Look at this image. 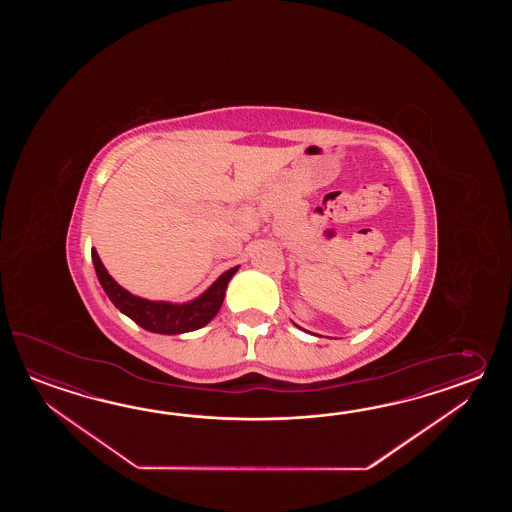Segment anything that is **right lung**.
I'll use <instances>...</instances> for the list:
<instances>
[{
  "label": "right lung",
  "instance_id": "1",
  "mask_svg": "<svg viewBox=\"0 0 512 512\" xmlns=\"http://www.w3.org/2000/svg\"><path fill=\"white\" fill-rule=\"evenodd\" d=\"M91 258H93L98 282L120 313L130 316L135 324H139L144 329L152 333H161V335H181V333L196 331L199 327L207 326L208 322L218 315L223 305L230 278L240 269L236 265L229 271L223 272L205 293L197 296L196 300L186 304H170V302H153V300L131 294L109 276L95 249H91Z\"/></svg>",
  "mask_w": 512,
  "mask_h": 512
}]
</instances>
